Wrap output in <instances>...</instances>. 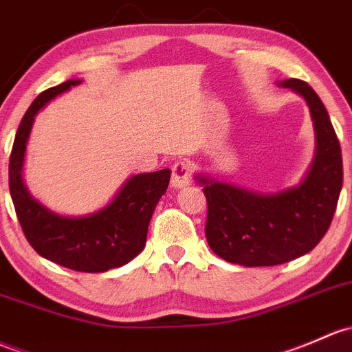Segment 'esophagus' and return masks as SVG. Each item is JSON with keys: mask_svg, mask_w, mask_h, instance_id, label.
<instances>
[{"mask_svg": "<svg viewBox=\"0 0 352 352\" xmlns=\"http://www.w3.org/2000/svg\"><path fill=\"white\" fill-rule=\"evenodd\" d=\"M190 184V165L188 162H177L172 166V187L182 188Z\"/></svg>", "mask_w": 352, "mask_h": 352, "instance_id": "obj_1", "label": "esophagus"}]
</instances>
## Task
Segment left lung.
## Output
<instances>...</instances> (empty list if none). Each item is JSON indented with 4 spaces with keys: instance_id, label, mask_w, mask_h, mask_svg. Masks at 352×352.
Returning a JSON list of instances; mask_svg holds the SVG:
<instances>
[{
    "instance_id": "1",
    "label": "left lung",
    "mask_w": 352,
    "mask_h": 352,
    "mask_svg": "<svg viewBox=\"0 0 352 352\" xmlns=\"http://www.w3.org/2000/svg\"><path fill=\"white\" fill-rule=\"evenodd\" d=\"M298 92L309 104L317 151L300 186L272 195L256 194L206 177V238L229 263L275 266L312 251L327 232L342 187V155L327 109L300 79L278 84Z\"/></svg>"
}]
</instances>
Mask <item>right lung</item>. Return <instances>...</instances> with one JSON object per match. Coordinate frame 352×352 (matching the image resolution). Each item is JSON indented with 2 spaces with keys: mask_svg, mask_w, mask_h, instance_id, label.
<instances>
[{
  "mask_svg": "<svg viewBox=\"0 0 352 352\" xmlns=\"http://www.w3.org/2000/svg\"><path fill=\"white\" fill-rule=\"evenodd\" d=\"M77 84L80 80H65L40 92L25 113L10 155V194L21 231L40 256L76 272L102 273L142 253L151 214L168 187L170 170L131 177L108 207L86 217L57 216L32 199L21 166L33 118L50 99Z\"/></svg>",
  "mask_w": 352,
  "mask_h": 352,
  "instance_id": "add662e5",
  "label": "right lung"
}]
</instances>
